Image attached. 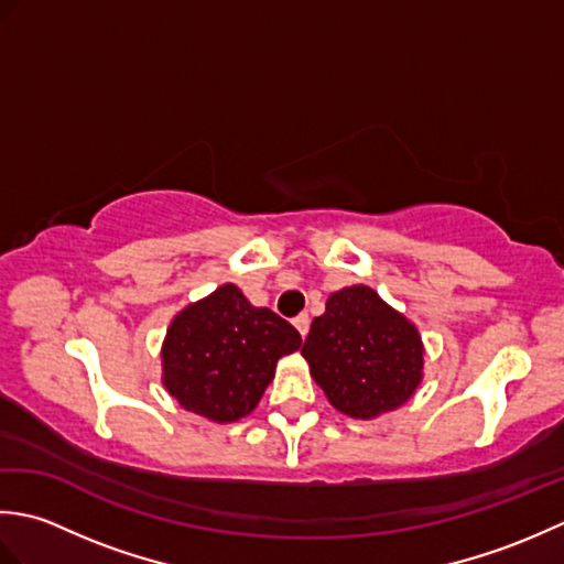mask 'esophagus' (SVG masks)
<instances>
[{
	"mask_svg": "<svg viewBox=\"0 0 564 564\" xmlns=\"http://www.w3.org/2000/svg\"><path fill=\"white\" fill-rule=\"evenodd\" d=\"M293 325H295V329L301 332V337H305L307 334V329H310V317L303 313V315H297L295 319H293Z\"/></svg>",
	"mask_w": 564,
	"mask_h": 564,
	"instance_id": "esophagus-1",
	"label": "esophagus"
}]
</instances>
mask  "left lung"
<instances>
[{
	"label": "left lung",
	"instance_id": "left-lung-1",
	"mask_svg": "<svg viewBox=\"0 0 564 564\" xmlns=\"http://www.w3.org/2000/svg\"><path fill=\"white\" fill-rule=\"evenodd\" d=\"M303 356L327 400L356 419L378 416L410 400L424 366L412 322L368 285L329 297L327 313L313 319Z\"/></svg>",
	"mask_w": 564,
	"mask_h": 564
}]
</instances>
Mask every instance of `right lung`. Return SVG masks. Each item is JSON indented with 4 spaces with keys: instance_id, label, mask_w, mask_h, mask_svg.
Returning <instances> with one entry per match:
<instances>
[{
    "instance_id": "obj_1",
    "label": "right lung",
    "mask_w": 564,
    "mask_h": 564,
    "mask_svg": "<svg viewBox=\"0 0 564 564\" xmlns=\"http://www.w3.org/2000/svg\"><path fill=\"white\" fill-rule=\"evenodd\" d=\"M301 344L291 322L225 283L174 317L162 346L164 388L188 412L237 422L259 404L275 361Z\"/></svg>"
}]
</instances>
